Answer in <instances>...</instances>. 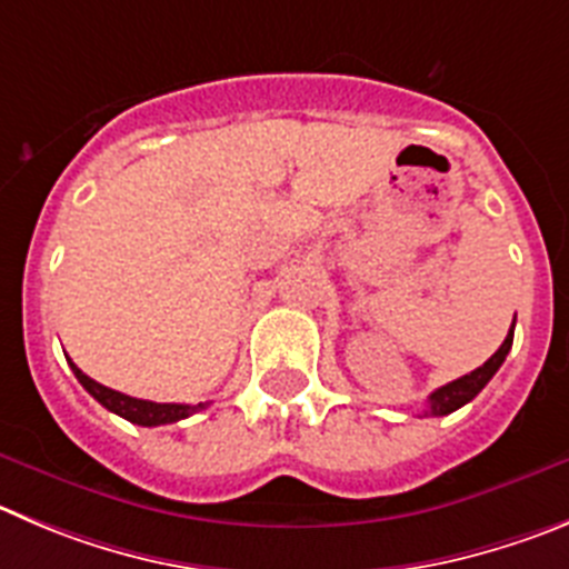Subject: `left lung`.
Segmentation results:
<instances>
[{"mask_svg":"<svg viewBox=\"0 0 569 569\" xmlns=\"http://www.w3.org/2000/svg\"><path fill=\"white\" fill-rule=\"evenodd\" d=\"M513 322H517V317H513ZM511 345H513V326H511V331H508L506 342L500 345V350H497V353H493V357L482 365V368L471 370V373H466V376H460V379L449 381V385L438 387V390L427 398V410L423 412H427V416H449V412H455V410H460L463 405H469L471 398H475L477 392H480L482 387L491 381V376L500 370V365L506 362Z\"/></svg>","mask_w":569,"mask_h":569,"instance_id":"1","label":"left lung"}]
</instances>
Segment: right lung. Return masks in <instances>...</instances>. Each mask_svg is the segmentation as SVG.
I'll return each mask as SVG.
<instances>
[{"mask_svg": "<svg viewBox=\"0 0 569 569\" xmlns=\"http://www.w3.org/2000/svg\"><path fill=\"white\" fill-rule=\"evenodd\" d=\"M69 368H72L76 379L87 387V392L94 398V401H100L106 410L126 418V421L137 423V427H162V423H177L182 421V418L193 416V412L204 410L207 407V405H157V401H142V398H131L126 396V392H117L111 390V387L98 385V381L89 379L76 362H69Z\"/></svg>", "mask_w": 569, "mask_h": 569, "instance_id": "add662e5", "label": "right lung"}]
</instances>
